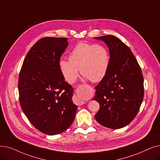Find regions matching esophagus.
I'll return each instance as SVG.
<instances>
[{"mask_svg": "<svg viewBox=\"0 0 160 160\" xmlns=\"http://www.w3.org/2000/svg\"><path fill=\"white\" fill-rule=\"evenodd\" d=\"M78 103V105H84V104L85 103V102L84 101H81V100H80L79 99H78V102H77Z\"/></svg>", "mask_w": 160, "mask_h": 160, "instance_id": "34e87169", "label": "esophagus"}]
</instances>
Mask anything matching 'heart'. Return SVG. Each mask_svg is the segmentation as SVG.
<instances>
[{"instance_id": "1", "label": "heart", "mask_w": 160, "mask_h": 160, "mask_svg": "<svg viewBox=\"0 0 160 160\" xmlns=\"http://www.w3.org/2000/svg\"><path fill=\"white\" fill-rule=\"evenodd\" d=\"M68 59H61L59 67L62 75L69 83L76 81L79 68L85 78L93 82H100L105 78L110 66L109 52L101 44L78 43L69 53Z\"/></svg>"}]
</instances>
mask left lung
Wrapping results in <instances>:
<instances>
[{"mask_svg":"<svg viewBox=\"0 0 160 160\" xmlns=\"http://www.w3.org/2000/svg\"><path fill=\"white\" fill-rule=\"evenodd\" d=\"M108 48V72L95 89L93 100L100 108L95 115L97 122L110 129L123 128L133 120L144 97L141 68L129 48L117 37H95Z\"/></svg>","mask_w":160,"mask_h":160,"instance_id":"8db88e82","label":"left lung"}]
</instances>
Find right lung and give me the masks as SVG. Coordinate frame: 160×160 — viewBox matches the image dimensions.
<instances>
[{
    "label": "right lung",
    "instance_id": "1",
    "mask_svg": "<svg viewBox=\"0 0 160 160\" xmlns=\"http://www.w3.org/2000/svg\"><path fill=\"white\" fill-rule=\"evenodd\" d=\"M68 44L67 38L40 39L27 53L19 72L21 107L32 126L48 135L70 127L78 108L72 100L74 89L59 67Z\"/></svg>",
    "mask_w": 160,
    "mask_h": 160
}]
</instances>
